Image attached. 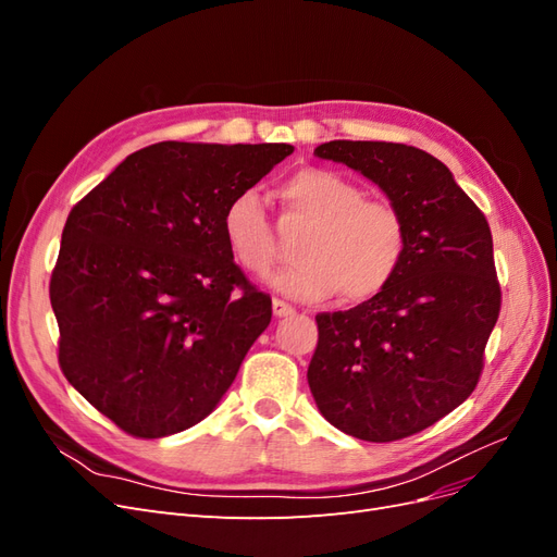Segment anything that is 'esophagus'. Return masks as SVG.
Listing matches in <instances>:
<instances>
[{"mask_svg":"<svg viewBox=\"0 0 557 557\" xmlns=\"http://www.w3.org/2000/svg\"><path fill=\"white\" fill-rule=\"evenodd\" d=\"M272 309H274V315H276V318H285V315H293V313H295V309H293L290 305H285L283 299H274Z\"/></svg>","mask_w":557,"mask_h":557,"instance_id":"1","label":"esophagus"}]
</instances>
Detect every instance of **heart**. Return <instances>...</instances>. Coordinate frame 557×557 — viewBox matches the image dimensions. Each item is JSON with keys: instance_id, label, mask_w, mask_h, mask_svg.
<instances>
[{"instance_id": "heart-1", "label": "heart", "mask_w": 557, "mask_h": 557, "mask_svg": "<svg viewBox=\"0 0 557 557\" xmlns=\"http://www.w3.org/2000/svg\"><path fill=\"white\" fill-rule=\"evenodd\" d=\"M283 223L311 225L297 246L299 262L272 285L295 299L367 301L395 281L409 250L404 213L387 199H367L350 178L330 170H301L278 190ZM223 237L246 272L264 276L278 258L276 234L256 190L234 195L223 211Z\"/></svg>"}]
</instances>
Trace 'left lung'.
Here are the masks:
<instances>
[{
	"label": "left lung",
	"instance_id": "8db88e82",
	"mask_svg": "<svg viewBox=\"0 0 557 557\" xmlns=\"http://www.w3.org/2000/svg\"><path fill=\"white\" fill-rule=\"evenodd\" d=\"M313 156L374 181L409 227L407 258L381 295L315 315L307 372L327 423L362 442H397L474 393L502 307L493 234L448 166L425 150L330 141Z\"/></svg>",
	"mask_w": 557,
	"mask_h": 557
}]
</instances>
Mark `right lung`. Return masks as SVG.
I'll use <instances>...</instances> for the list:
<instances>
[{"instance_id": "obj_1", "label": "right lung", "mask_w": 557, "mask_h": 557, "mask_svg": "<svg viewBox=\"0 0 557 557\" xmlns=\"http://www.w3.org/2000/svg\"><path fill=\"white\" fill-rule=\"evenodd\" d=\"M290 144L160 141L72 209L50 276L62 374L139 440L205 420L272 320L223 237L227 201Z\"/></svg>"}]
</instances>
